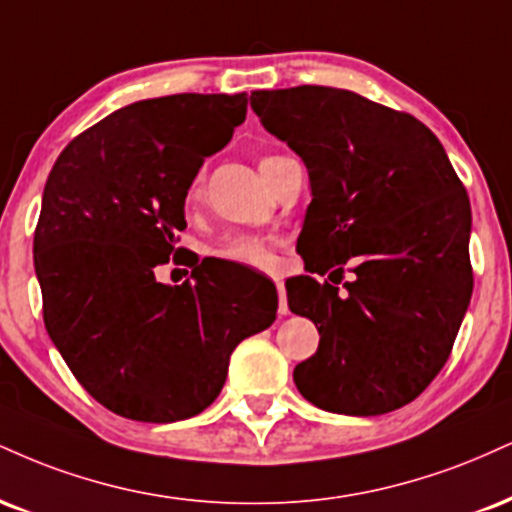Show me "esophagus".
<instances>
[{
  "label": "esophagus",
  "instance_id": "esophagus-1",
  "mask_svg": "<svg viewBox=\"0 0 512 512\" xmlns=\"http://www.w3.org/2000/svg\"><path fill=\"white\" fill-rule=\"evenodd\" d=\"M274 281H276V291H279V312H281V315H286V312H288L286 288H283V281L281 279H274Z\"/></svg>",
  "mask_w": 512,
  "mask_h": 512
}]
</instances>
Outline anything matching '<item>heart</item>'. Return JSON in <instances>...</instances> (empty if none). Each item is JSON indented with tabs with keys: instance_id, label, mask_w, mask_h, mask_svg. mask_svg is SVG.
<instances>
[{
	"instance_id": "b5f03b06",
	"label": "heart",
	"mask_w": 512,
	"mask_h": 512,
	"mask_svg": "<svg viewBox=\"0 0 512 512\" xmlns=\"http://www.w3.org/2000/svg\"><path fill=\"white\" fill-rule=\"evenodd\" d=\"M286 157H262L260 162V171H269L272 166H276L279 162H283ZM200 195V188H193V193L190 197ZM214 257H219V260H226V262H233V264H243V267H257V269H267L272 267V243H269L267 238H260V236H233L229 240H224V243L217 245V248L212 250Z\"/></svg>"
}]
</instances>
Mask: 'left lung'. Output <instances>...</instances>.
Instances as JSON below:
<instances>
[{
  "label": "left lung",
  "instance_id": "1",
  "mask_svg": "<svg viewBox=\"0 0 512 512\" xmlns=\"http://www.w3.org/2000/svg\"><path fill=\"white\" fill-rule=\"evenodd\" d=\"M262 126L310 176L288 307L312 319L319 348L293 369L303 398L338 415L403 408L446 365L470 305V197L439 138L415 116L350 90H255Z\"/></svg>",
  "mask_w": 512,
  "mask_h": 512
}]
</instances>
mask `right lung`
I'll return each mask as SVG.
<instances>
[{
  "label": "right lung",
  "instance_id": "add662e5",
  "mask_svg": "<svg viewBox=\"0 0 512 512\" xmlns=\"http://www.w3.org/2000/svg\"><path fill=\"white\" fill-rule=\"evenodd\" d=\"M245 112V92L133 102L49 171L33 240L47 334L83 389L128 420L205 410L238 343L276 319V295L217 281L205 262L181 286L155 276L186 229L193 178Z\"/></svg>",
  "mask_w": 512,
  "mask_h": 512
}]
</instances>
